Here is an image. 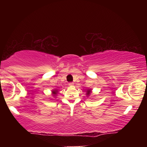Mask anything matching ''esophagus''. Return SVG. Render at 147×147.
Masks as SVG:
<instances>
[{
  "label": "esophagus",
  "instance_id": "obj_1",
  "mask_svg": "<svg viewBox=\"0 0 147 147\" xmlns=\"http://www.w3.org/2000/svg\"><path fill=\"white\" fill-rule=\"evenodd\" d=\"M69 86H74V83L73 82H69Z\"/></svg>",
  "mask_w": 147,
  "mask_h": 147
}]
</instances>
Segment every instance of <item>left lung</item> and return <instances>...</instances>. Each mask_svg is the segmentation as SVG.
<instances>
[{
  "instance_id": "1",
  "label": "left lung",
  "mask_w": 147,
  "mask_h": 147,
  "mask_svg": "<svg viewBox=\"0 0 147 147\" xmlns=\"http://www.w3.org/2000/svg\"><path fill=\"white\" fill-rule=\"evenodd\" d=\"M90 93H91V89H89V90L87 91V94H88V95H89V94H90Z\"/></svg>"
}]
</instances>
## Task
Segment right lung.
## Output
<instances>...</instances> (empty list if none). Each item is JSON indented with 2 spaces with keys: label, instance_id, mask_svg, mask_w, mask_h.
Instances as JSON below:
<instances>
[{
  "label": "right lung",
  "instance_id": "right-lung-1",
  "mask_svg": "<svg viewBox=\"0 0 147 147\" xmlns=\"http://www.w3.org/2000/svg\"><path fill=\"white\" fill-rule=\"evenodd\" d=\"M53 93H54V94H56L57 93V91H53Z\"/></svg>",
  "mask_w": 147,
  "mask_h": 147
}]
</instances>
